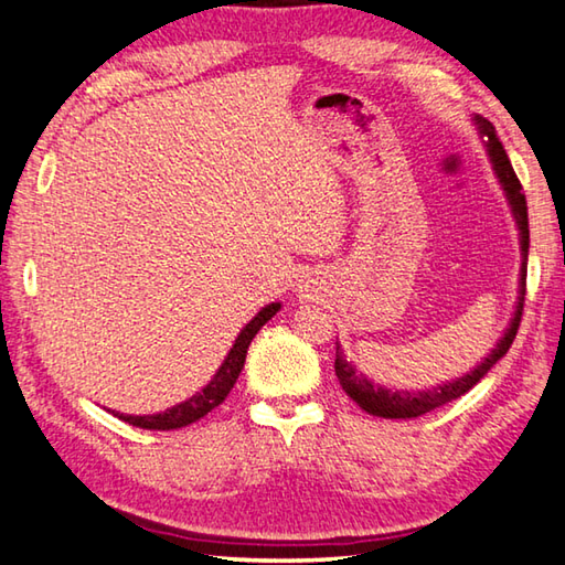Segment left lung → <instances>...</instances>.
Segmentation results:
<instances>
[{
  "label": "left lung",
  "instance_id": "left-lung-1",
  "mask_svg": "<svg viewBox=\"0 0 565 565\" xmlns=\"http://www.w3.org/2000/svg\"><path fill=\"white\" fill-rule=\"evenodd\" d=\"M473 124H476L478 134H481L486 154H489V159H491L493 174H495V179H499V184L505 194V202H509L511 214L515 218V226H519L521 279H519V301H515L513 319L509 323V329L503 331L499 343L491 349L489 356L478 363L473 371H468V374H463V376L444 381V384H436V386L424 388V391H398V388H386V386L374 384V381L366 379V374H361V371L353 366V363L347 359V353H343L341 343L337 341V361H333V369H337L339 384L343 391H347V396L356 401V404L371 416L416 418V416L428 414V411L448 404V401L463 396L468 388H473L478 381L489 374L495 361H501L505 356V351L511 349V343L515 339V331H519L521 313H523V296H525V266H529V206H525L521 181H519V177H515L509 154H505L503 145L499 141V137H495L493 124L489 119L478 117V114L473 117Z\"/></svg>",
  "mask_w": 565,
  "mask_h": 565
}]
</instances>
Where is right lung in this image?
Here are the masks:
<instances>
[{
  "label": "right lung",
  "instance_id": "1",
  "mask_svg": "<svg viewBox=\"0 0 565 565\" xmlns=\"http://www.w3.org/2000/svg\"><path fill=\"white\" fill-rule=\"evenodd\" d=\"M281 309L279 301L274 303H266L264 309L256 313V317L246 323V327L238 331V337L234 341L232 351L226 353V359L222 361V366L216 369L214 379L209 381V384L196 391L194 396L181 401V404L171 406L167 411H161V414H149V416H131V414H117L121 420H127L131 426H139V428H149V431H174V428H184L189 424H194V420L204 418L209 411L216 408L222 401L228 396V391L234 388L238 374H242L244 369V361H246V349L248 343L254 341L256 333L264 327L266 321L271 317H276V311Z\"/></svg>",
  "mask_w": 565,
  "mask_h": 565
}]
</instances>
